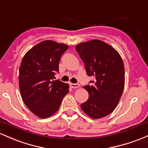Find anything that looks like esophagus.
Listing matches in <instances>:
<instances>
[{
	"instance_id": "obj_1",
	"label": "esophagus",
	"mask_w": 148,
	"mask_h": 148,
	"mask_svg": "<svg viewBox=\"0 0 148 148\" xmlns=\"http://www.w3.org/2000/svg\"><path fill=\"white\" fill-rule=\"evenodd\" d=\"M70 86H71V88H78L79 87V84H73V83H71L70 84Z\"/></svg>"
}]
</instances>
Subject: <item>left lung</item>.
I'll return each instance as SVG.
<instances>
[{"mask_svg":"<svg viewBox=\"0 0 148 148\" xmlns=\"http://www.w3.org/2000/svg\"><path fill=\"white\" fill-rule=\"evenodd\" d=\"M75 49L89 76L95 79L84 88L89 99L81 104L83 112L93 119L108 115L117 107L123 93L125 82L122 57L112 46L99 40L77 45Z\"/></svg>","mask_w":148,"mask_h":148,"instance_id":"1","label":"left lung"}]
</instances>
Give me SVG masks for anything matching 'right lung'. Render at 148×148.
Here are the masks:
<instances>
[{
  "instance_id": "obj_1",
  "label": "right lung",
  "mask_w": 148,
  "mask_h": 148,
  "mask_svg": "<svg viewBox=\"0 0 148 148\" xmlns=\"http://www.w3.org/2000/svg\"><path fill=\"white\" fill-rule=\"evenodd\" d=\"M69 48L63 43L44 40L26 53L19 71V85L25 105L38 117H50L59 110L69 85L56 79L61 56Z\"/></svg>"
}]
</instances>
